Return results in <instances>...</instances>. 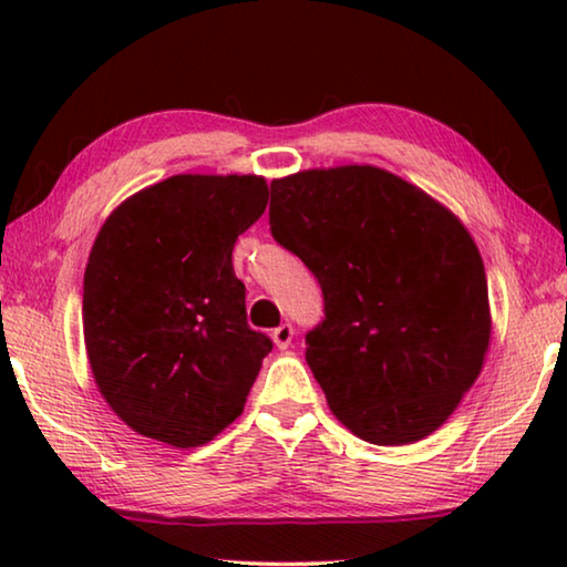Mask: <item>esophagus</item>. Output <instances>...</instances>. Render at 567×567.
<instances>
[{"label": "esophagus", "instance_id": "1", "mask_svg": "<svg viewBox=\"0 0 567 567\" xmlns=\"http://www.w3.org/2000/svg\"><path fill=\"white\" fill-rule=\"evenodd\" d=\"M292 334H295L292 324H290V322H282L280 328L272 330V342H275L280 350H287V348H290V342H292Z\"/></svg>", "mask_w": 567, "mask_h": 567}]
</instances>
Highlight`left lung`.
Segmentation results:
<instances>
[{
	"label": "left lung",
	"mask_w": 567,
	"mask_h": 567,
	"mask_svg": "<svg viewBox=\"0 0 567 567\" xmlns=\"http://www.w3.org/2000/svg\"><path fill=\"white\" fill-rule=\"evenodd\" d=\"M270 187L272 237L322 287L305 358L332 415L375 445L435 433L491 344L475 239L427 192L372 165L302 169Z\"/></svg>",
	"instance_id": "obj_1"
}]
</instances>
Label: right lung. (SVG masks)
Here are the masks:
<instances>
[{"instance_id":"right-lung-1","label":"right lung","mask_w":567,"mask_h":567,"mask_svg":"<svg viewBox=\"0 0 567 567\" xmlns=\"http://www.w3.org/2000/svg\"><path fill=\"white\" fill-rule=\"evenodd\" d=\"M267 197L257 175H175L102 225L84 270V344L134 433L197 447L243 415L272 340L247 324L233 247Z\"/></svg>"}]
</instances>
